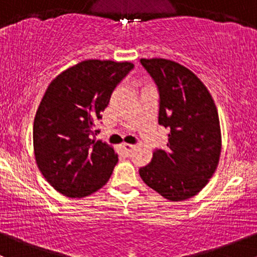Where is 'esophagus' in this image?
I'll return each mask as SVG.
<instances>
[{"label": "esophagus", "instance_id": "esophagus-1", "mask_svg": "<svg viewBox=\"0 0 257 257\" xmlns=\"http://www.w3.org/2000/svg\"><path fill=\"white\" fill-rule=\"evenodd\" d=\"M121 148H122L123 151H125L126 153H131L132 150L135 148V145H130V144H122L121 145Z\"/></svg>", "mask_w": 257, "mask_h": 257}]
</instances>
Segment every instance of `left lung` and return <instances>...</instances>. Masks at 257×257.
Returning <instances> with one entry per match:
<instances>
[{
  "instance_id": "1",
  "label": "left lung",
  "mask_w": 257,
  "mask_h": 257,
  "mask_svg": "<svg viewBox=\"0 0 257 257\" xmlns=\"http://www.w3.org/2000/svg\"><path fill=\"white\" fill-rule=\"evenodd\" d=\"M141 64L160 91L158 123L169 130L166 150H156L140 168L148 187L171 202L189 199L208 184L218 167L221 132L207 86L188 68L162 58Z\"/></svg>"
}]
</instances>
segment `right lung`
I'll return each instance as SVG.
<instances>
[{
    "label": "right lung",
    "mask_w": 257,
    "mask_h": 257,
    "mask_svg": "<svg viewBox=\"0 0 257 257\" xmlns=\"http://www.w3.org/2000/svg\"><path fill=\"white\" fill-rule=\"evenodd\" d=\"M134 68L130 62L88 59L55 76L33 123L37 166L60 194L84 198L104 187L117 153L96 141L95 130L113 89Z\"/></svg>",
    "instance_id": "add662e5"
}]
</instances>
